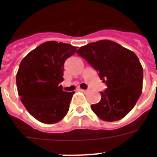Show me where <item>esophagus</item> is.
<instances>
[{"label": "esophagus", "instance_id": "34e87169", "mask_svg": "<svg viewBox=\"0 0 157 157\" xmlns=\"http://www.w3.org/2000/svg\"><path fill=\"white\" fill-rule=\"evenodd\" d=\"M79 90L82 91V92H83V93H88L89 92L88 90H82V89H80Z\"/></svg>", "mask_w": 157, "mask_h": 157}]
</instances>
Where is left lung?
Returning <instances> with one entry per match:
<instances>
[{"mask_svg":"<svg viewBox=\"0 0 157 157\" xmlns=\"http://www.w3.org/2000/svg\"><path fill=\"white\" fill-rule=\"evenodd\" d=\"M78 55L88 62L107 86L101 100L91 109L101 120L117 121L127 116L142 91L143 68L132 51L110 40L80 47Z\"/></svg>","mask_w":157,"mask_h":157,"instance_id":"1","label":"left lung"}]
</instances>
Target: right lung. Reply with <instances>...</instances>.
Instances as JSON below:
<instances>
[{"label":"right lung","instance_id":"right-lung-1","mask_svg":"<svg viewBox=\"0 0 157 157\" xmlns=\"http://www.w3.org/2000/svg\"><path fill=\"white\" fill-rule=\"evenodd\" d=\"M77 47L49 41L42 43L22 59L16 74L18 94L26 109L38 121L52 124L69 110L75 92H65L63 65Z\"/></svg>","mask_w":157,"mask_h":157}]
</instances>
